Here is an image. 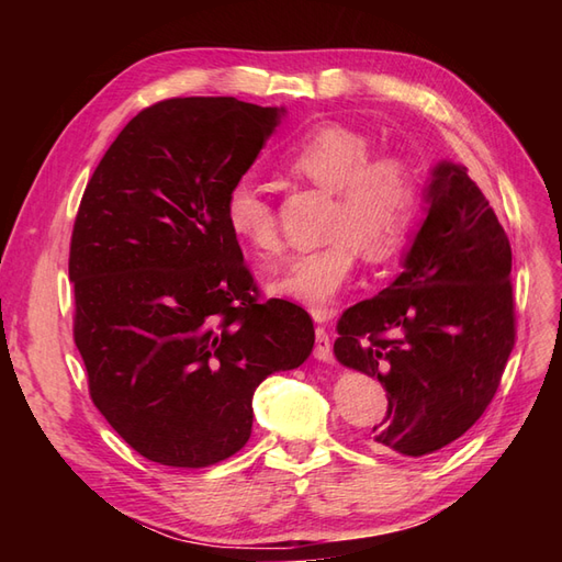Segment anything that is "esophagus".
Returning <instances> with one entry per match:
<instances>
[{"label":"esophagus","mask_w":562,"mask_h":562,"mask_svg":"<svg viewBox=\"0 0 562 562\" xmlns=\"http://www.w3.org/2000/svg\"><path fill=\"white\" fill-rule=\"evenodd\" d=\"M314 359L318 361H333V342L326 333V328H316V345H314Z\"/></svg>","instance_id":"obj_1"}]
</instances>
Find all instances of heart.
Listing matches in <instances>:
<instances>
[{"instance_id": "obj_1", "label": "heart", "mask_w": 562, "mask_h": 562, "mask_svg": "<svg viewBox=\"0 0 562 562\" xmlns=\"http://www.w3.org/2000/svg\"><path fill=\"white\" fill-rule=\"evenodd\" d=\"M283 166L291 176L333 192V203L323 225L328 241L288 260L269 281V291L323 318L347 288L356 252L382 262L405 246L417 213V176L398 155H372L368 135L342 124L302 133L288 147ZM223 217L236 239L255 252L281 250L277 211L250 180L229 187Z\"/></svg>"}]
</instances>
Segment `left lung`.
Returning <instances> with one entry per match:
<instances>
[{
  "instance_id": "1",
  "label": "left lung",
  "mask_w": 562,
  "mask_h": 562,
  "mask_svg": "<svg viewBox=\"0 0 562 562\" xmlns=\"http://www.w3.org/2000/svg\"><path fill=\"white\" fill-rule=\"evenodd\" d=\"M427 217L396 281L337 321V361L378 378L386 417L372 450L431 454L495 398L516 342L512 246L464 166L431 171Z\"/></svg>"
}]
</instances>
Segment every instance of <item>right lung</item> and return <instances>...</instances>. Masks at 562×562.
<instances>
[{
	"instance_id": "add662e5",
	"label": "right lung",
	"mask_w": 562,
	"mask_h": 562,
	"mask_svg": "<svg viewBox=\"0 0 562 562\" xmlns=\"http://www.w3.org/2000/svg\"><path fill=\"white\" fill-rule=\"evenodd\" d=\"M283 108L171 98L135 114L83 190L70 244L75 345L95 407L149 462L239 452L252 394L307 361L310 314L258 300L223 217Z\"/></svg>"
}]
</instances>
